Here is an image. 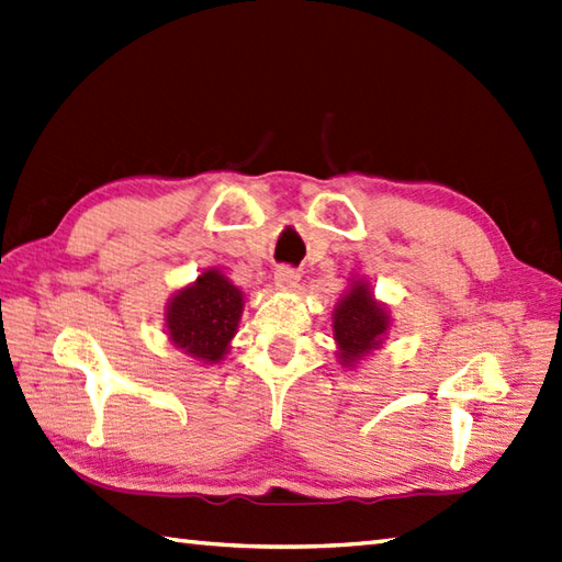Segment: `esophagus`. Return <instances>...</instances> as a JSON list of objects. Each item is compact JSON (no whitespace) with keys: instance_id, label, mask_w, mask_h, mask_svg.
<instances>
[{"instance_id":"esophagus-1","label":"esophagus","mask_w":562,"mask_h":562,"mask_svg":"<svg viewBox=\"0 0 562 562\" xmlns=\"http://www.w3.org/2000/svg\"><path fill=\"white\" fill-rule=\"evenodd\" d=\"M273 281H277L279 289L291 291V289H295L297 281H301V273H297V269H293V267H279L277 271H273Z\"/></svg>"}]
</instances>
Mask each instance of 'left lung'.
<instances>
[{"instance_id": "obj_1", "label": "left lung", "mask_w": 562, "mask_h": 562, "mask_svg": "<svg viewBox=\"0 0 562 562\" xmlns=\"http://www.w3.org/2000/svg\"><path fill=\"white\" fill-rule=\"evenodd\" d=\"M384 329V310L372 301L366 283H356L334 313V339L339 341L341 358L346 363H356L380 344Z\"/></svg>"}]
</instances>
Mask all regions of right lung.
<instances>
[{"label":"right lung","instance_id":"right-lung-1","mask_svg":"<svg viewBox=\"0 0 562 562\" xmlns=\"http://www.w3.org/2000/svg\"><path fill=\"white\" fill-rule=\"evenodd\" d=\"M243 295L216 271H206L168 307L170 339L194 358L218 363L238 329Z\"/></svg>","mask_w":562,"mask_h":562}]
</instances>
